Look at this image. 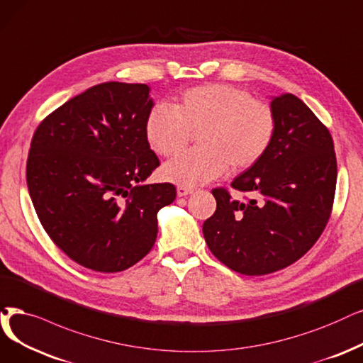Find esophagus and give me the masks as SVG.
Returning a JSON list of instances; mask_svg holds the SVG:
<instances>
[{"label":"esophagus","instance_id":"34e87169","mask_svg":"<svg viewBox=\"0 0 363 363\" xmlns=\"http://www.w3.org/2000/svg\"><path fill=\"white\" fill-rule=\"evenodd\" d=\"M194 192V187L189 186H177V195L179 196H186Z\"/></svg>","mask_w":363,"mask_h":363}]
</instances>
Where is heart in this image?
Returning a JSON list of instances; mask_svg holds the SVG:
<instances>
[{"label":"heart","instance_id":"obj_1","mask_svg":"<svg viewBox=\"0 0 363 363\" xmlns=\"http://www.w3.org/2000/svg\"><path fill=\"white\" fill-rule=\"evenodd\" d=\"M277 131L272 107L230 84H204L187 89L171 107L156 104L147 114L146 137L161 156L180 153L198 133L201 147L164 165L168 182L180 186L208 183L230 168L247 169L271 147Z\"/></svg>","mask_w":363,"mask_h":363}]
</instances>
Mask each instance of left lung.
Instances as JSON below:
<instances>
[{
  "label": "left lung",
  "instance_id": "1",
  "mask_svg": "<svg viewBox=\"0 0 363 363\" xmlns=\"http://www.w3.org/2000/svg\"><path fill=\"white\" fill-rule=\"evenodd\" d=\"M277 131L257 164L217 187V207L202 225L211 253L228 268L265 275L292 265L322 235L337 186V157L328 128L292 94L274 96Z\"/></svg>",
  "mask_w": 363,
  "mask_h": 363
}]
</instances>
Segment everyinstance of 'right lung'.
Masks as SVG:
<instances>
[{
  "label": "right lung",
  "mask_w": 363,
  "mask_h": 363,
  "mask_svg": "<svg viewBox=\"0 0 363 363\" xmlns=\"http://www.w3.org/2000/svg\"><path fill=\"white\" fill-rule=\"evenodd\" d=\"M150 88L107 82L50 113L35 129L26 183L52 241L79 265L119 272L156 241L157 211L176 199L171 183L144 184L159 159L146 119Z\"/></svg>",
  "instance_id": "add662e5"
}]
</instances>
